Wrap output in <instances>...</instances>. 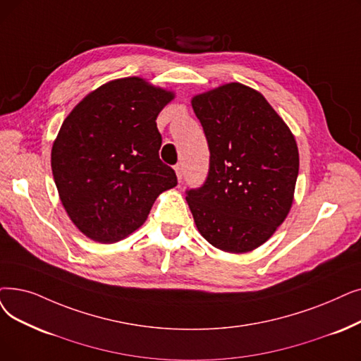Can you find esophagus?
I'll return each instance as SVG.
<instances>
[{"mask_svg":"<svg viewBox=\"0 0 361 361\" xmlns=\"http://www.w3.org/2000/svg\"><path fill=\"white\" fill-rule=\"evenodd\" d=\"M176 172H177V178H178V181L181 183V181H183V177H184L183 166H181V165H176Z\"/></svg>","mask_w":361,"mask_h":361,"instance_id":"esophagus-1","label":"esophagus"}]
</instances>
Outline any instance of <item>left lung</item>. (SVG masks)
Listing matches in <instances>:
<instances>
[{"instance_id":"1","label":"left lung","mask_w":361,"mask_h":361,"mask_svg":"<svg viewBox=\"0 0 361 361\" xmlns=\"http://www.w3.org/2000/svg\"><path fill=\"white\" fill-rule=\"evenodd\" d=\"M209 147L205 183L187 189L200 234L231 254L269 240L292 207L296 142L258 91L226 84L192 100Z\"/></svg>"}]
</instances>
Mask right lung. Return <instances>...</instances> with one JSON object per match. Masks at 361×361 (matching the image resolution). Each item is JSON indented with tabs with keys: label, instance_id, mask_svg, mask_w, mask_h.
Instances as JSON below:
<instances>
[{
	"label": "right lung",
	"instance_id": "right-lung-1",
	"mask_svg": "<svg viewBox=\"0 0 361 361\" xmlns=\"http://www.w3.org/2000/svg\"><path fill=\"white\" fill-rule=\"evenodd\" d=\"M174 94L142 78L107 82L61 123L51 169L61 203L90 239L122 240L142 226L162 192L177 185L159 158L156 118Z\"/></svg>",
	"mask_w": 361,
	"mask_h": 361
}]
</instances>
